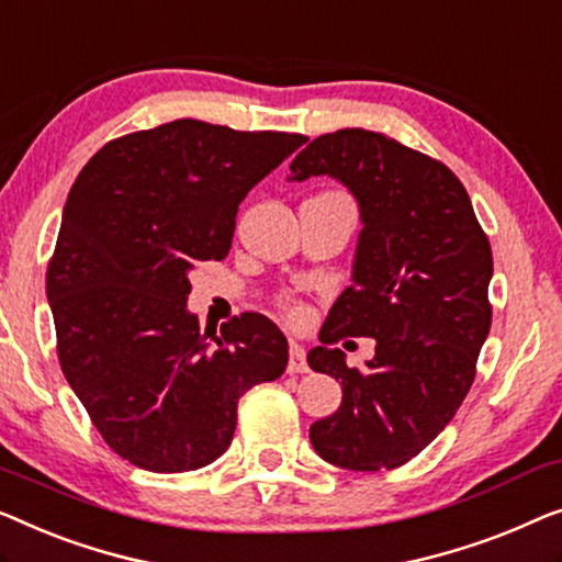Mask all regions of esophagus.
<instances>
[{
  "label": "esophagus",
  "instance_id": "1",
  "mask_svg": "<svg viewBox=\"0 0 562 562\" xmlns=\"http://www.w3.org/2000/svg\"><path fill=\"white\" fill-rule=\"evenodd\" d=\"M308 364H306V352H304V345H299L296 339H291V347H289V372H306Z\"/></svg>",
  "mask_w": 562,
  "mask_h": 562
}]
</instances>
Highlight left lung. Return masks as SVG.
<instances>
[{
    "mask_svg": "<svg viewBox=\"0 0 562 562\" xmlns=\"http://www.w3.org/2000/svg\"><path fill=\"white\" fill-rule=\"evenodd\" d=\"M329 175L355 194L362 231L352 283L306 355L341 382V405L312 423L324 461L352 471L403 467L449 426L492 327V248L459 177L385 134L341 128L291 161V182ZM372 336L357 371L330 345Z\"/></svg>",
    "mask_w": 562,
    "mask_h": 562,
    "instance_id": "left-lung-1",
    "label": "left lung"
}]
</instances>
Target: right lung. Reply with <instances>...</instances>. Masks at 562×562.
Returning a JSON list of instances; mask_svg holds the SVG:
<instances>
[{
	"label": "right lung",
	"instance_id": "1",
	"mask_svg": "<svg viewBox=\"0 0 562 562\" xmlns=\"http://www.w3.org/2000/svg\"><path fill=\"white\" fill-rule=\"evenodd\" d=\"M306 136L180 119L126 134L80 169L47 266L65 380L103 441L157 474L213 463L238 397L283 375L289 341L263 314L200 331L190 271L223 261L246 194Z\"/></svg>",
	"mask_w": 562,
	"mask_h": 562
}]
</instances>
